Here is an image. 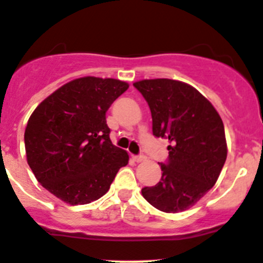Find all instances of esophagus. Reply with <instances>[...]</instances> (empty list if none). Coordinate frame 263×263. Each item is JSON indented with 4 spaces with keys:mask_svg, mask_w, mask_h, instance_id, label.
Wrapping results in <instances>:
<instances>
[{
    "mask_svg": "<svg viewBox=\"0 0 263 263\" xmlns=\"http://www.w3.org/2000/svg\"><path fill=\"white\" fill-rule=\"evenodd\" d=\"M145 156L144 155H134L133 156V160L135 161V162H142V161H145Z\"/></svg>",
    "mask_w": 263,
    "mask_h": 263,
    "instance_id": "esophagus-1",
    "label": "esophagus"
}]
</instances>
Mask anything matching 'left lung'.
Masks as SVG:
<instances>
[{"instance_id": "obj_1", "label": "left lung", "mask_w": 263, "mask_h": 263, "mask_svg": "<svg viewBox=\"0 0 263 263\" xmlns=\"http://www.w3.org/2000/svg\"><path fill=\"white\" fill-rule=\"evenodd\" d=\"M133 85L149 106L153 135L170 142L161 180L144 186L143 197L160 211H185L215 185L222 170L228 155L222 120L211 102L186 83L149 79Z\"/></svg>"}]
</instances>
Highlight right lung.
Returning a JSON list of instances; mask_svg holds the SVG:
<instances>
[{
    "label": "right lung",
    "instance_id": "right-lung-1",
    "mask_svg": "<svg viewBox=\"0 0 263 263\" xmlns=\"http://www.w3.org/2000/svg\"><path fill=\"white\" fill-rule=\"evenodd\" d=\"M128 88L118 79L84 77L38 105L25 129V152L49 193L69 204L90 203L107 193L129 156L111 143L106 112Z\"/></svg>",
    "mask_w": 263,
    "mask_h": 263
}]
</instances>
